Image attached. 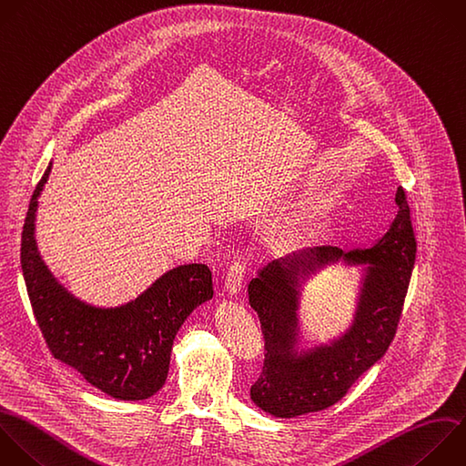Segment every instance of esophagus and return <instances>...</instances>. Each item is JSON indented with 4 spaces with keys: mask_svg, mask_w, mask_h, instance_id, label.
Returning a JSON list of instances; mask_svg holds the SVG:
<instances>
[{
    "mask_svg": "<svg viewBox=\"0 0 466 466\" xmlns=\"http://www.w3.org/2000/svg\"><path fill=\"white\" fill-rule=\"evenodd\" d=\"M244 277H246V266L242 262L231 264L226 273V282H224L226 291L229 295H237L244 286Z\"/></svg>",
    "mask_w": 466,
    "mask_h": 466,
    "instance_id": "34e87169",
    "label": "esophagus"
}]
</instances>
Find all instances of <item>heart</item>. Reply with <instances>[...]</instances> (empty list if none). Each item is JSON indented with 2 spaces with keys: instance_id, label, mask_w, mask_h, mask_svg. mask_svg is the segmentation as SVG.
Wrapping results in <instances>:
<instances>
[{
  "instance_id": "b5f03b06",
  "label": "heart",
  "mask_w": 466,
  "mask_h": 466,
  "mask_svg": "<svg viewBox=\"0 0 466 466\" xmlns=\"http://www.w3.org/2000/svg\"><path fill=\"white\" fill-rule=\"evenodd\" d=\"M308 217H309V211H302V213L297 217V222H299V224H304V222L308 220Z\"/></svg>"
}]
</instances>
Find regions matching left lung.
Listing matches in <instances>:
<instances>
[{
    "mask_svg": "<svg viewBox=\"0 0 466 466\" xmlns=\"http://www.w3.org/2000/svg\"><path fill=\"white\" fill-rule=\"evenodd\" d=\"M397 213L388 231L368 249L306 248L273 260L251 279L249 304L260 319L264 366L251 386V400L275 417H297L340 400L351 384L391 344L402 313L413 262L415 235L402 187L395 193ZM368 263L352 326L329 345L304 352L298 341V297L301 282L329 263Z\"/></svg>",
    "mask_w": 466,
    "mask_h": 466,
    "instance_id": "1",
    "label": "left lung"
}]
</instances>
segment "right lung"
I'll return each instance as SVG.
<instances>
[{
	"mask_svg": "<svg viewBox=\"0 0 466 466\" xmlns=\"http://www.w3.org/2000/svg\"><path fill=\"white\" fill-rule=\"evenodd\" d=\"M38 182L22 233V271L42 335L55 359L120 400H142L166 382L177 331L191 311L213 297L206 264H184L157 279L135 300L98 308L76 299L46 266L35 235Z\"/></svg>",
	"mask_w": 466,
	"mask_h": 466,
	"instance_id": "right-lung-1",
	"label": "right lung"
}]
</instances>
